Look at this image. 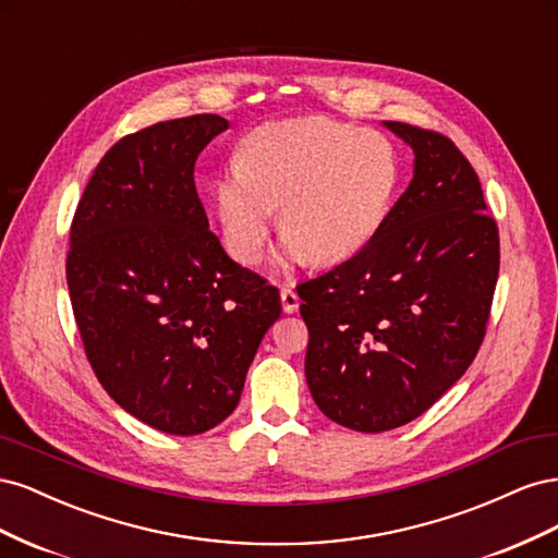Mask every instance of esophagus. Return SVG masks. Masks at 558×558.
<instances>
[{"mask_svg": "<svg viewBox=\"0 0 558 558\" xmlns=\"http://www.w3.org/2000/svg\"><path fill=\"white\" fill-rule=\"evenodd\" d=\"M281 305H283L286 314H295L300 307V298L293 289H289V286H283L281 289Z\"/></svg>", "mask_w": 558, "mask_h": 558, "instance_id": "34e87169", "label": "esophagus"}]
</instances>
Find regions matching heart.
Instances as JSON below:
<instances>
[{
    "instance_id": "heart-1",
    "label": "heart",
    "mask_w": 558,
    "mask_h": 558,
    "mask_svg": "<svg viewBox=\"0 0 558 558\" xmlns=\"http://www.w3.org/2000/svg\"><path fill=\"white\" fill-rule=\"evenodd\" d=\"M214 181V209L228 256L256 265L279 209L291 258L335 265L375 240L400 189V150L377 128L328 116L263 123Z\"/></svg>"
}]
</instances>
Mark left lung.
I'll use <instances>...</instances> for the list:
<instances>
[{"label":"left lung","mask_w":558,"mask_h":558,"mask_svg":"<svg viewBox=\"0 0 558 558\" xmlns=\"http://www.w3.org/2000/svg\"><path fill=\"white\" fill-rule=\"evenodd\" d=\"M414 179L375 240L302 281L305 375L335 424L381 433L424 414L475 361L500 267L477 172L442 132L386 121Z\"/></svg>","instance_id":"1"}]
</instances>
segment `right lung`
<instances>
[{
	"instance_id": "1",
	"label": "right lung",
	"mask_w": 558,
	"mask_h": 558,
	"mask_svg": "<svg viewBox=\"0 0 558 558\" xmlns=\"http://www.w3.org/2000/svg\"><path fill=\"white\" fill-rule=\"evenodd\" d=\"M228 121L197 113L118 140L70 228L66 286L83 351L125 412L197 435L238 408L281 314L277 286L228 258L195 191V160Z\"/></svg>"
}]
</instances>
